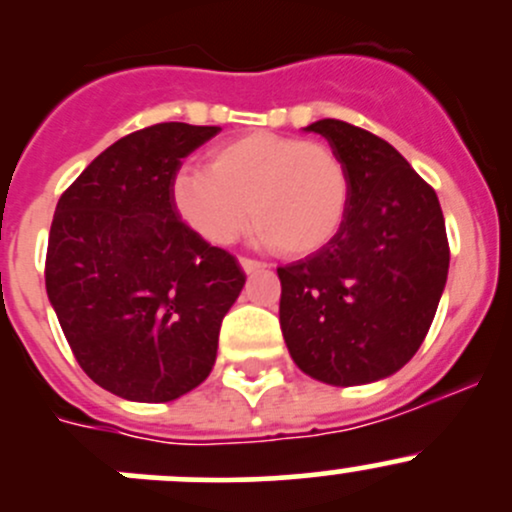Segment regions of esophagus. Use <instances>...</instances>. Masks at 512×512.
<instances>
[{"mask_svg":"<svg viewBox=\"0 0 512 512\" xmlns=\"http://www.w3.org/2000/svg\"><path fill=\"white\" fill-rule=\"evenodd\" d=\"M240 267L247 272V275H252V272L265 270V262H257L252 260V257H240Z\"/></svg>","mask_w":512,"mask_h":512,"instance_id":"esophagus-1","label":"esophagus"}]
</instances>
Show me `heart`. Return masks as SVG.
I'll return each mask as SVG.
<instances>
[{"instance_id":"heart-1","label":"heart","mask_w":512,"mask_h":512,"mask_svg":"<svg viewBox=\"0 0 512 512\" xmlns=\"http://www.w3.org/2000/svg\"><path fill=\"white\" fill-rule=\"evenodd\" d=\"M349 203L352 178L334 148L267 131L215 143L205 168L183 165L170 178L175 215L205 242L230 245L250 218L257 240L285 257L324 250Z\"/></svg>"}]
</instances>
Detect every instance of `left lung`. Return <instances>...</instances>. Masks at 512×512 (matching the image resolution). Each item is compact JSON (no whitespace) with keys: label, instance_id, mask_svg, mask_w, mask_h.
I'll use <instances>...</instances> for the list:
<instances>
[{"label":"left lung","instance_id":"obj_1","mask_svg":"<svg viewBox=\"0 0 512 512\" xmlns=\"http://www.w3.org/2000/svg\"><path fill=\"white\" fill-rule=\"evenodd\" d=\"M319 133L347 163V223L324 250L277 267L289 356L332 386L399 371L426 339L448 277V237L436 190L391 143L322 118Z\"/></svg>","mask_w":512,"mask_h":512}]
</instances>
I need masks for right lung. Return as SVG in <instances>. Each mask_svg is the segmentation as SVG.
I'll return each mask as SVG.
<instances>
[{
	"label": "right lung",
	"mask_w": 512,
	"mask_h": 512,
	"mask_svg": "<svg viewBox=\"0 0 512 512\" xmlns=\"http://www.w3.org/2000/svg\"><path fill=\"white\" fill-rule=\"evenodd\" d=\"M218 126L156 123L69 185L46 250V294L81 369L101 389L160 404L203 384L245 272L170 205L180 160Z\"/></svg>",
	"instance_id": "obj_1"
}]
</instances>
